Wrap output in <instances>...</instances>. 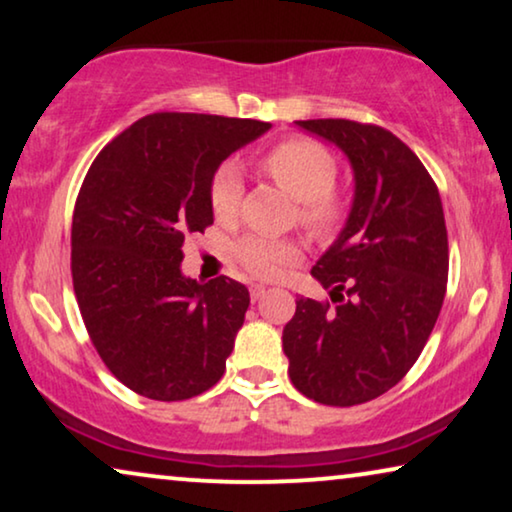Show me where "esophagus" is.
I'll list each match as a JSON object with an SVG mask.
<instances>
[{"label":"esophagus","mask_w":512,"mask_h":512,"mask_svg":"<svg viewBox=\"0 0 512 512\" xmlns=\"http://www.w3.org/2000/svg\"><path fill=\"white\" fill-rule=\"evenodd\" d=\"M249 293H251V300H261L263 296H265V286L263 284H251V289H249Z\"/></svg>","instance_id":"1"}]
</instances>
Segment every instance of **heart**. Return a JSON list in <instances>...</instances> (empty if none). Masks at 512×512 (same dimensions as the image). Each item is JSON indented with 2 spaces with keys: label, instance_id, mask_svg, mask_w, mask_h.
Here are the masks:
<instances>
[{
  "label": "heart",
  "instance_id": "heart-1",
  "mask_svg": "<svg viewBox=\"0 0 512 512\" xmlns=\"http://www.w3.org/2000/svg\"><path fill=\"white\" fill-rule=\"evenodd\" d=\"M265 174L298 200V221L317 237H328L347 216V198L335 188L338 160L314 139H284L261 160ZM244 195L242 172L233 160L214 172L209 205L219 221L235 219ZM237 261L256 277H275L284 263L298 256L291 242L270 237H247L235 247Z\"/></svg>",
  "mask_w": 512,
  "mask_h": 512
}]
</instances>
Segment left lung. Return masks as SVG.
Returning a JSON list of instances; mask_svg holds the SVG:
<instances>
[{
	"instance_id": "1",
	"label": "left lung",
	"mask_w": 512,
	"mask_h": 512,
	"mask_svg": "<svg viewBox=\"0 0 512 512\" xmlns=\"http://www.w3.org/2000/svg\"><path fill=\"white\" fill-rule=\"evenodd\" d=\"M296 123L349 158L354 202L312 268L331 303L298 298L282 345L300 394L349 408L401 382L436 326L450 265L443 202L422 160L380 125Z\"/></svg>"
}]
</instances>
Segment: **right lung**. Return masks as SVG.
Returning a JSON list of instances; mask_svg holds the SVG:
<instances>
[{
    "label": "right lung",
    "mask_w": 512,
    "mask_h": 512,
    "mask_svg": "<svg viewBox=\"0 0 512 512\" xmlns=\"http://www.w3.org/2000/svg\"><path fill=\"white\" fill-rule=\"evenodd\" d=\"M270 123L151 114L90 165L72 219V279L90 340L116 380L153 401H186L226 370L249 307L230 277L181 275L184 242L214 223L209 184Z\"/></svg>",
    "instance_id": "add662e5"
}]
</instances>
